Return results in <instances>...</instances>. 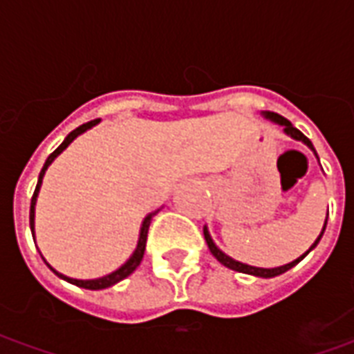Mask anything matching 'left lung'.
<instances>
[{
	"label": "left lung",
	"mask_w": 354,
	"mask_h": 354,
	"mask_svg": "<svg viewBox=\"0 0 354 354\" xmlns=\"http://www.w3.org/2000/svg\"><path fill=\"white\" fill-rule=\"evenodd\" d=\"M261 115L266 117V119H269V121H273V123L281 124L282 131H284V134H288L290 138H294V140H297V142L305 144V146L311 149L313 153L317 155V151H315V147H313V144H311V140L307 138L304 132L297 131L296 127L290 123L288 119H284V117L279 115V113H273V111H261ZM317 159H319V157H317ZM326 222H328V218L324 220V225H322V231H320V235L317 237V241H315V243L309 246V250H307V252L301 254L299 258H296L294 261H290V263H284V266H281V267H271V269H267V267H254V266H248V263H243V261L233 260V258H230L227 254L222 252V250H220V248L216 246V243L212 241V237H210V231H208L207 225H205V230H203V231H205V241H207V245H208V248H210V252H212V256H214L216 260L220 261L222 266L230 267V269H233V271H239V273L254 274V277H261V279H271V277H277V274L286 273L288 269H292L294 266H297V263L304 260L307 254L311 252L315 246L319 245V241L322 239V233H324V230H326Z\"/></svg>",
	"instance_id": "1"
}]
</instances>
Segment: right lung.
I'll return each instance as SVG.
<instances>
[{"label": "right lung", "instance_id": "1", "mask_svg": "<svg viewBox=\"0 0 354 354\" xmlns=\"http://www.w3.org/2000/svg\"><path fill=\"white\" fill-rule=\"evenodd\" d=\"M100 123V119H94V121H88V123L81 124V127H77L75 131H72L68 136L64 138V142L60 144V146L53 151V153L47 157V161H45V165H43L41 172H39V178H37V185H35V192H34V197H32V205H30V230H32V237H34V243H35V203H37V195H39V189H41V184H43V176H45V170L49 169V165L55 159H57L58 155L64 151L66 147L72 144L73 140L77 138L80 134H83V132H87L88 129H93L94 124ZM159 210H155V212H151V214H147L146 218H144V222H142V227H140V235H138V243H136V248H134V252L131 254V258L124 261L123 266L119 267V269H115V271H111V273L104 274V277H100V279H87V281H83V279H72V277H66V274L58 273L57 269L53 266H49L47 263V260L43 258V261L47 263V267H49L53 273L57 274V277H60L62 281H68L70 284H75V286H80V288H87V290H102V288H109V286H113V284H117L119 281H123V279H127L129 274H132L134 271H136V267L140 266V261H142V258H144V250H146V241H147V230H149V223H151V218H153L155 214H157Z\"/></svg>", "mask_w": 354, "mask_h": 354}]
</instances>
